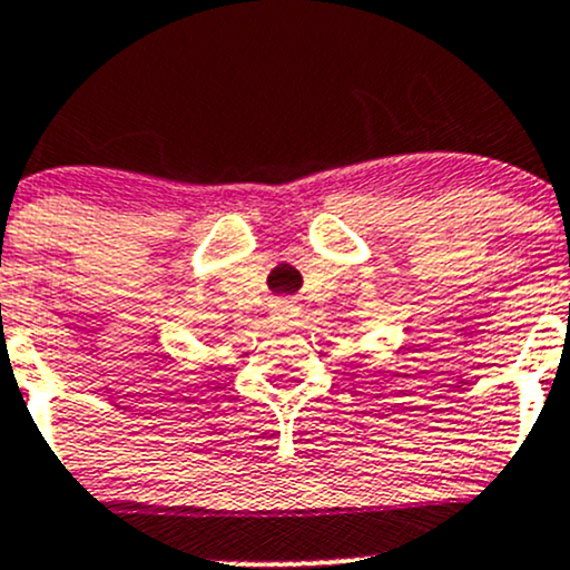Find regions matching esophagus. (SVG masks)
Wrapping results in <instances>:
<instances>
[{"mask_svg":"<svg viewBox=\"0 0 570 570\" xmlns=\"http://www.w3.org/2000/svg\"><path fill=\"white\" fill-rule=\"evenodd\" d=\"M273 314H275V320H289L292 314H295V306H292L289 301H278L275 303Z\"/></svg>","mask_w":570,"mask_h":570,"instance_id":"obj_1","label":"esophagus"}]
</instances>
